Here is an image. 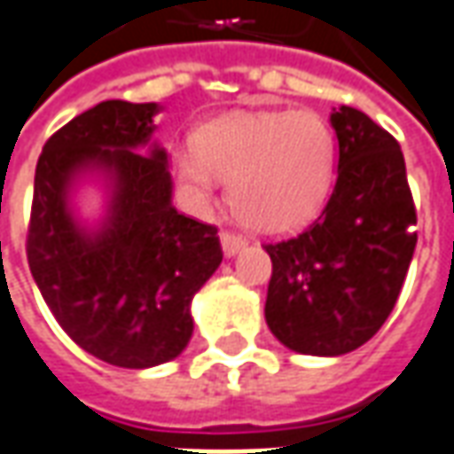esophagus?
<instances>
[{
  "label": "esophagus",
  "mask_w": 454,
  "mask_h": 454,
  "mask_svg": "<svg viewBox=\"0 0 454 454\" xmlns=\"http://www.w3.org/2000/svg\"><path fill=\"white\" fill-rule=\"evenodd\" d=\"M221 243H223L226 255H236V253L243 251V248L248 246V240L243 239L240 233H233V231H223V233H221Z\"/></svg>",
  "instance_id": "1"
}]
</instances>
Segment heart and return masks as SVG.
<instances>
[{
	"instance_id": "obj_1",
	"label": "heart",
	"mask_w": 454,
	"mask_h": 454,
	"mask_svg": "<svg viewBox=\"0 0 454 454\" xmlns=\"http://www.w3.org/2000/svg\"><path fill=\"white\" fill-rule=\"evenodd\" d=\"M335 138L316 111L233 114L199 131V149L176 153L174 174L193 206L214 201L218 178L240 221L283 233L320 208L333 181Z\"/></svg>"
}]
</instances>
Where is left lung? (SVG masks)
Masks as SVG:
<instances>
[{
	"mask_svg": "<svg viewBox=\"0 0 454 454\" xmlns=\"http://www.w3.org/2000/svg\"><path fill=\"white\" fill-rule=\"evenodd\" d=\"M331 123V199L298 236L266 243L268 328L305 356H343L368 343L395 308L418 243L408 233L418 214L395 137L353 106L333 111Z\"/></svg>",
	"mask_w": 454,
	"mask_h": 454,
	"instance_id": "obj_1",
	"label": "left lung"
}]
</instances>
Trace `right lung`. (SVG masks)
<instances>
[{
    "instance_id": "right-lung-1",
    "label": "right lung",
    "mask_w": 454,
    "mask_h": 454,
    "mask_svg": "<svg viewBox=\"0 0 454 454\" xmlns=\"http://www.w3.org/2000/svg\"><path fill=\"white\" fill-rule=\"evenodd\" d=\"M156 104L101 101L44 144L34 174L27 261L57 323L79 348L116 368L176 357L193 333L191 298L223 261L218 228L171 206L166 153H137L153 134ZM114 176L110 223L89 237L66 191L82 168Z\"/></svg>"
}]
</instances>
